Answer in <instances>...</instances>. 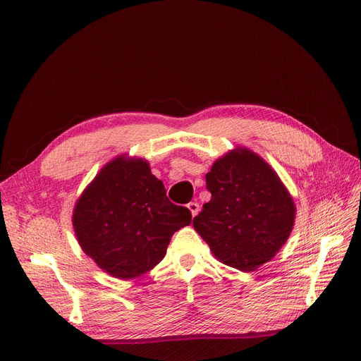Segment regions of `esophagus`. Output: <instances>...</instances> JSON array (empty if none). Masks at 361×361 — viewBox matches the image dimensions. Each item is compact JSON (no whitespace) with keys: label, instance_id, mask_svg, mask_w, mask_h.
<instances>
[{"label":"esophagus","instance_id":"obj_1","mask_svg":"<svg viewBox=\"0 0 361 361\" xmlns=\"http://www.w3.org/2000/svg\"><path fill=\"white\" fill-rule=\"evenodd\" d=\"M188 209H190V212H191L192 217H194V216H197V214L200 213V205H198V202L191 201L190 204H188Z\"/></svg>","mask_w":361,"mask_h":361}]
</instances>
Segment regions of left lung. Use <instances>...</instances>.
<instances>
[{"mask_svg":"<svg viewBox=\"0 0 361 361\" xmlns=\"http://www.w3.org/2000/svg\"><path fill=\"white\" fill-rule=\"evenodd\" d=\"M212 200L192 225L216 259L243 271L270 262L289 238L295 204L260 156L239 147L205 175Z\"/></svg>","mask_w":361,"mask_h":361,"instance_id":"obj_1","label":"left lung"}]
</instances>
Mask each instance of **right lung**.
Returning a JSON list of instances; mask_svg holds the SVG:
<instances>
[{
	"instance_id": "right-lung-1",
	"label": "right lung",
	"mask_w": 361,
	"mask_h": 361,
	"mask_svg": "<svg viewBox=\"0 0 361 361\" xmlns=\"http://www.w3.org/2000/svg\"><path fill=\"white\" fill-rule=\"evenodd\" d=\"M191 212L170 202L164 185L142 159L120 156L99 170L73 210L83 252L118 279H133L159 264Z\"/></svg>"
}]
</instances>
